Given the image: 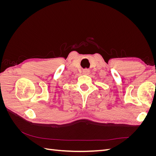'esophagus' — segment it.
Instances as JSON below:
<instances>
[{"mask_svg": "<svg viewBox=\"0 0 156 156\" xmlns=\"http://www.w3.org/2000/svg\"><path fill=\"white\" fill-rule=\"evenodd\" d=\"M83 73L85 75H88L90 73V70L88 69H84L83 70Z\"/></svg>", "mask_w": 156, "mask_h": 156, "instance_id": "34e87169", "label": "esophagus"}]
</instances>
